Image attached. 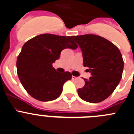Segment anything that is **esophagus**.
Masks as SVG:
<instances>
[{
  "label": "esophagus",
  "mask_w": 134,
  "mask_h": 134,
  "mask_svg": "<svg viewBox=\"0 0 134 134\" xmlns=\"http://www.w3.org/2000/svg\"><path fill=\"white\" fill-rule=\"evenodd\" d=\"M72 80H76L77 79V77H75V76H72Z\"/></svg>",
  "instance_id": "34e87169"
}]
</instances>
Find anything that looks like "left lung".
<instances>
[{"instance_id": "1", "label": "left lung", "mask_w": 134, "mask_h": 134, "mask_svg": "<svg viewBox=\"0 0 134 134\" xmlns=\"http://www.w3.org/2000/svg\"><path fill=\"white\" fill-rule=\"evenodd\" d=\"M72 38L82 52L83 66L88 67L92 76L84 79V87L78 95L85 101L101 102L114 92L122 78L124 61L119 48L108 40L93 34Z\"/></svg>"}]
</instances>
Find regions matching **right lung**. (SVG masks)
Instances as JSON below:
<instances>
[{
	"mask_svg": "<svg viewBox=\"0 0 134 134\" xmlns=\"http://www.w3.org/2000/svg\"><path fill=\"white\" fill-rule=\"evenodd\" d=\"M77 47L71 37L49 34L27 41L16 59L17 75L26 92L41 101L59 97L64 83L71 79L72 75L69 71L58 72L52 64L60 57L62 50Z\"/></svg>",
	"mask_w": 134,
	"mask_h": 134,
	"instance_id": "right-lung-1",
	"label": "right lung"
}]
</instances>
